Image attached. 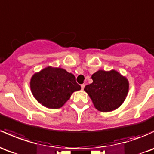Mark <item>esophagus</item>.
I'll list each match as a JSON object with an SVG mask.
<instances>
[{
  "label": "esophagus",
  "instance_id": "1",
  "mask_svg": "<svg viewBox=\"0 0 154 154\" xmlns=\"http://www.w3.org/2000/svg\"><path fill=\"white\" fill-rule=\"evenodd\" d=\"M84 88H85V84H82V85H81V88H82V90H83Z\"/></svg>",
  "mask_w": 154,
  "mask_h": 154
}]
</instances>
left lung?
I'll list each match as a JSON object with an SVG mask.
<instances>
[{"mask_svg":"<svg viewBox=\"0 0 154 154\" xmlns=\"http://www.w3.org/2000/svg\"><path fill=\"white\" fill-rule=\"evenodd\" d=\"M93 82L84 90L92 100L96 109L111 112L118 109L129 92V81L117 71L99 70L91 76Z\"/></svg>","mask_w":154,"mask_h":154,"instance_id":"1","label":"left lung"}]
</instances>
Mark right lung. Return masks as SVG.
I'll use <instances>...</instances> for the list:
<instances>
[{"instance_id":"add662e5","label":"right lung","mask_w":154,"mask_h":154,"mask_svg":"<svg viewBox=\"0 0 154 154\" xmlns=\"http://www.w3.org/2000/svg\"><path fill=\"white\" fill-rule=\"evenodd\" d=\"M30 86L38 102L50 109L63 107L74 91L81 89L74 74L62 68L52 66L33 74Z\"/></svg>"}]
</instances>
